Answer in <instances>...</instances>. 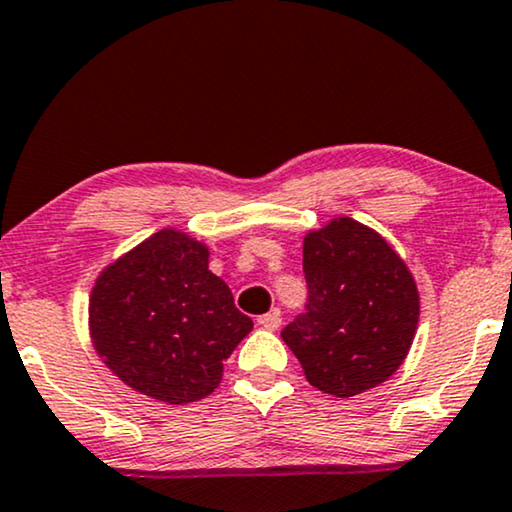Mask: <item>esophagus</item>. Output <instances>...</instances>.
I'll use <instances>...</instances> for the list:
<instances>
[{"label":"esophagus","instance_id":"1","mask_svg":"<svg viewBox=\"0 0 512 512\" xmlns=\"http://www.w3.org/2000/svg\"><path fill=\"white\" fill-rule=\"evenodd\" d=\"M257 323H260L262 328H267V331H276V328L281 326V312H278V309H274V312L262 314L260 319H257Z\"/></svg>","mask_w":512,"mask_h":512}]
</instances>
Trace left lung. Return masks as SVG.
I'll return each instance as SVG.
<instances>
[{"label": "left lung", "instance_id": "left-lung-1", "mask_svg": "<svg viewBox=\"0 0 512 512\" xmlns=\"http://www.w3.org/2000/svg\"><path fill=\"white\" fill-rule=\"evenodd\" d=\"M307 312L281 331L316 390L347 399L385 383L409 354L420 297L409 267L371 226L335 217L302 245Z\"/></svg>", "mask_w": 512, "mask_h": 512}]
</instances>
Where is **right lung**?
Here are the masks:
<instances>
[{"instance_id":"obj_1","label":"right lung","mask_w":512,"mask_h":512,"mask_svg":"<svg viewBox=\"0 0 512 512\" xmlns=\"http://www.w3.org/2000/svg\"><path fill=\"white\" fill-rule=\"evenodd\" d=\"M208 257L205 243L163 229L96 278L89 335L103 364L132 390L165 404L208 397L252 331Z\"/></svg>"}]
</instances>
